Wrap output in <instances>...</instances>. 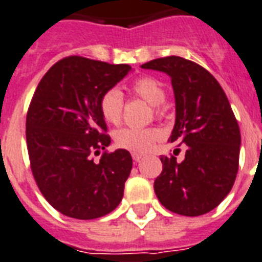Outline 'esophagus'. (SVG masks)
<instances>
[{"label": "esophagus", "mask_w": 262, "mask_h": 262, "mask_svg": "<svg viewBox=\"0 0 262 262\" xmlns=\"http://www.w3.org/2000/svg\"><path fill=\"white\" fill-rule=\"evenodd\" d=\"M132 157H133V160L136 161V163H138V161L141 160L142 157H144V155H141V153H132Z\"/></svg>", "instance_id": "34e87169"}]
</instances>
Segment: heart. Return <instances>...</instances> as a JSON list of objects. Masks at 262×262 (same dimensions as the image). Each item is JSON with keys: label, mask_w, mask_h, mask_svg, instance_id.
Segmentation results:
<instances>
[{"label": "heart", "mask_w": 262, "mask_h": 262, "mask_svg": "<svg viewBox=\"0 0 262 262\" xmlns=\"http://www.w3.org/2000/svg\"><path fill=\"white\" fill-rule=\"evenodd\" d=\"M132 91L137 97L153 105L155 116H163V102L167 98V93L160 80L153 76H141L133 82ZM99 110L106 122L112 125L120 124L124 116L122 93L118 89L105 91L99 101ZM160 138L161 132L156 127H122L114 133V142L118 148L135 153L148 152Z\"/></svg>", "instance_id": "heart-1"}]
</instances>
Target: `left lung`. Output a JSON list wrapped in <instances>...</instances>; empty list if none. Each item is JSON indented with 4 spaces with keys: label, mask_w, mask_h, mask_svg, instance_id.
Masks as SVG:
<instances>
[{
    "label": "left lung",
    "mask_w": 262,
    "mask_h": 262,
    "mask_svg": "<svg viewBox=\"0 0 262 262\" xmlns=\"http://www.w3.org/2000/svg\"><path fill=\"white\" fill-rule=\"evenodd\" d=\"M141 67L171 76L176 121L168 141L187 145L182 163L160 157L156 196L169 211L203 215L226 198L237 178L241 133L234 113L218 80L195 61L167 56Z\"/></svg>",
    "instance_id": "8db88e82"
}]
</instances>
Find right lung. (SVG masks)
I'll return each mask as SVG.
<instances>
[{
  "mask_svg": "<svg viewBox=\"0 0 262 262\" xmlns=\"http://www.w3.org/2000/svg\"><path fill=\"white\" fill-rule=\"evenodd\" d=\"M129 70V64L67 56L36 87L25 129L31 169L42 196L63 215L101 218L124 196L133 160L125 149L106 150L110 136L99 101Z\"/></svg>",
  "mask_w": 262,
  "mask_h": 262,
  "instance_id": "1",
  "label": "right lung"
}]
</instances>
